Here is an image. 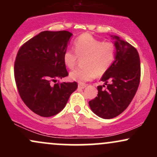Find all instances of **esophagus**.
I'll use <instances>...</instances> for the list:
<instances>
[{
  "label": "esophagus",
  "instance_id": "obj_1",
  "mask_svg": "<svg viewBox=\"0 0 157 157\" xmlns=\"http://www.w3.org/2000/svg\"><path fill=\"white\" fill-rule=\"evenodd\" d=\"M86 86H87V85L84 84V83H80L78 85V87L80 88V89H85Z\"/></svg>",
  "mask_w": 157,
  "mask_h": 157
}]
</instances>
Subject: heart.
Listing matches in <instances>:
<instances>
[{
	"label": "heart",
	"mask_w": 157,
	"mask_h": 157,
	"mask_svg": "<svg viewBox=\"0 0 157 157\" xmlns=\"http://www.w3.org/2000/svg\"><path fill=\"white\" fill-rule=\"evenodd\" d=\"M75 52L68 49L64 52L63 62L69 69L76 66L78 58L82 60L84 68H77L70 73L71 80L83 82L92 80L95 76H102L113 63L115 57L114 45L102 42L89 34L79 36L75 40Z\"/></svg>",
	"instance_id": "heart-1"
}]
</instances>
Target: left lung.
Segmentation results:
<instances>
[{"mask_svg":"<svg viewBox=\"0 0 157 157\" xmlns=\"http://www.w3.org/2000/svg\"><path fill=\"white\" fill-rule=\"evenodd\" d=\"M115 40L114 61L102 75L103 86H97V97L89 102L91 111L100 117H116L127 109L137 91L140 81V60L137 50L118 36ZM110 81L111 83L107 84Z\"/></svg>","mask_w":157,"mask_h":157,"instance_id":"obj_1","label":"left lung"}]
</instances>
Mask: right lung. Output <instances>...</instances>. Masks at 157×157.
<instances>
[{
    "instance_id": "right-lung-1",
    "label": "right lung",
    "mask_w": 157,
    "mask_h": 157,
    "mask_svg": "<svg viewBox=\"0 0 157 157\" xmlns=\"http://www.w3.org/2000/svg\"><path fill=\"white\" fill-rule=\"evenodd\" d=\"M72 34L68 31H44L20 48L14 67L15 79L21 99L27 107L44 117L60 112L77 83L52 81L68 76L63 62Z\"/></svg>"
}]
</instances>
